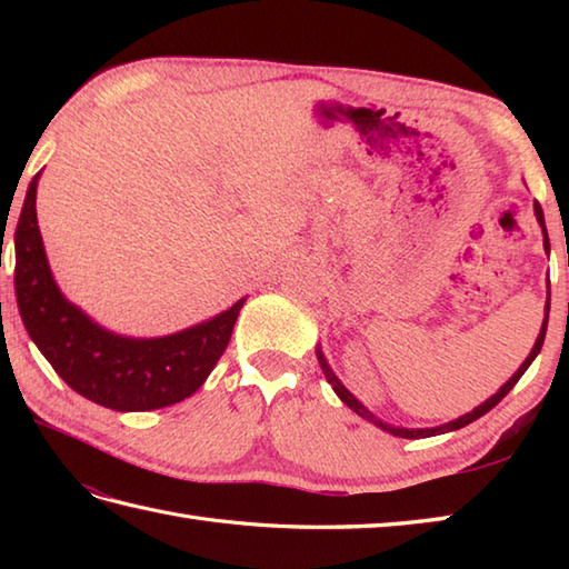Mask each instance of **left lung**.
Wrapping results in <instances>:
<instances>
[{"label": "left lung", "mask_w": 569, "mask_h": 569, "mask_svg": "<svg viewBox=\"0 0 569 569\" xmlns=\"http://www.w3.org/2000/svg\"><path fill=\"white\" fill-rule=\"evenodd\" d=\"M533 210H536V220H538V224H540V229H542V244H546V251L550 253V239H548V229H546V217H542V208L540 204L536 202L533 204ZM550 286V283H548ZM548 316H550V293H548V300H546V318H542V325H540V335H538V340H536V345H533V349H530V355L526 357V361L521 367H518V371L513 373V377L506 381L501 389L493 393V396H489L485 403H479L475 410H469V413H465V416H459V418H455V420H450V422H445V426H435V428H396V426H389V422H383L381 418H377L371 413V410L361 403V401H357V398L349 393L347 389H345V383L335 377V371H332V367L328 365V359H325V355H322V349L318 347V361H320V369H322V373H325V379H328V383L332 386V391L340 396V401L345 403V406H349L355 410V413L359 416V418H365V420H369V422H373V426L377 428H381V430H386V432H391V435H396V438H408V440H418V438H432V435H442V432H452V430H459V428H465V426H469V422H475L477 418H481L485 413H489V410L497 406L501 398L509 393L513 386L518 383V379L523 377L526 373V369L533 365V359L540 355V347H542V342H546V330H548Z\"/></svg>", "instance_id": "8db88e82"}]
</instances>
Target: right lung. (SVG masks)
Instances as JSON below:
<instances>
[{"instance_id": "right-lung-1", "label": "right lung", "mask_w": 569, "mask_h": 569, "mask_svg": "<svg viewBox=\"0 0 569 569\" xmlns=\"http://www.w3.org/2000/svg\"><path fill=\"white\" fill-rule=\"evenodd\" d=\"M36 173L14 232L17 303L33 345L72 391L88 401L134 413L173 406L196 393L229 345L247 298L204 322L163 337L104 330L60 293L36 220Z\"/></svg>"}]
</instances>
